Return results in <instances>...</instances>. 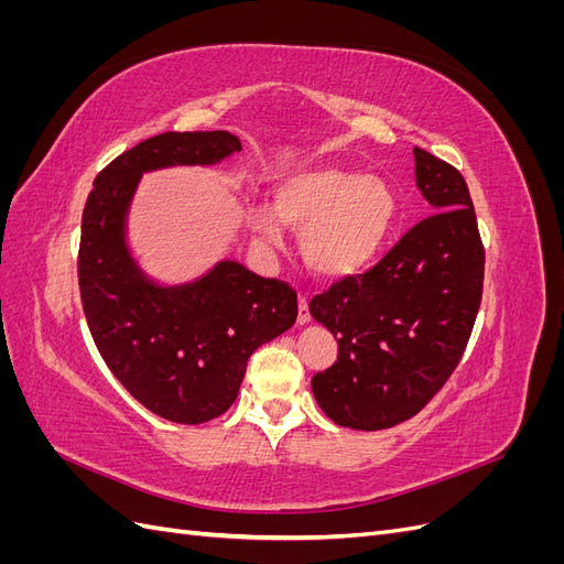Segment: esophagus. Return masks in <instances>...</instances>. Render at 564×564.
Returning <instances> with one entry per match:
<instances>
[{
  "label": "esophagus",
  "instance_id": "obj_1",
  "mask_svg": "<svg viewBox=\"0 0 564 564\" xmlns=\"http://www.w3.org/2000/svg\"><path fill=\"white\" fill-rule=\"evenodd\" d=\"M299 324H308L311 322V311H308V296L305 294H299V317H296Z\"/></svg>",
  "mask_w": 564,
  "mask_h": 564
}]
</instances>
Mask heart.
<instances>
[{
	"mask_svg": "<svg viewBox=\"0 0 564 564\" xmlns=\"http://www.w3.org/2000/svg\"><path fill=\"white\" fill-rule=\"evenodd\" d=\"M272 212H253V228L263 242H282L280 217L282 224L299 230L303 261L311 270L322 278H348L367 268L383 249L395 226L398 202L379 176L315 166L278 185Z\"/></svg>",
	"mask_w": 564,
	"mask_h": 564,
	"instance_id": "b5f03b06",
	"label": "heart"
}]
</instances>
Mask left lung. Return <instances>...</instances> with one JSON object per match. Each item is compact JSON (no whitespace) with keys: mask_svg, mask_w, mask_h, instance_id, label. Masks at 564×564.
<instances>
[{"mask_svg":"<svg viewBox=\"0 0 564 564\" xmlns=\"http://www.w3.org/2000/svg\"><path fill=\"white\" fill-rule=\"evenodd\" d=\"M423 218L365 275L336 282L311 315L338 340L336 362L311 386L322 412L352 431L416 416L447 383L480 311L485 249L468 185L414 148Z\"/></svg>","mask_w":564,"mask_h":564,"instance_id":"left-lung-1","label":"left lung"}]
</instances>
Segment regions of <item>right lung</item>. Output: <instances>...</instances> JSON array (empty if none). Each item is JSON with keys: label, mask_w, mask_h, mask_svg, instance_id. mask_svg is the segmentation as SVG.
I'll use <instances>...</instances> for the list:
<instances>
[{"label": "right lung", "mask_w": 564, "mask_h": 564, "mask_svg": "<svg viewBox=\"0 0 564 564\" xmlns=\"http://www.w3.org/2000/svg\"><path fill=\"white\" fill-rule=\"evenodd\" d=\"M230 131H166L112 160L84 204L77 278L94 344L115 379L152 414L197 425L228 412L251 352L292 329L296 292L237 261L185 284H158L127 245L145 172L209 166L240 152Z\"/></svg>", "instance_id": "1"}]
</instances>
